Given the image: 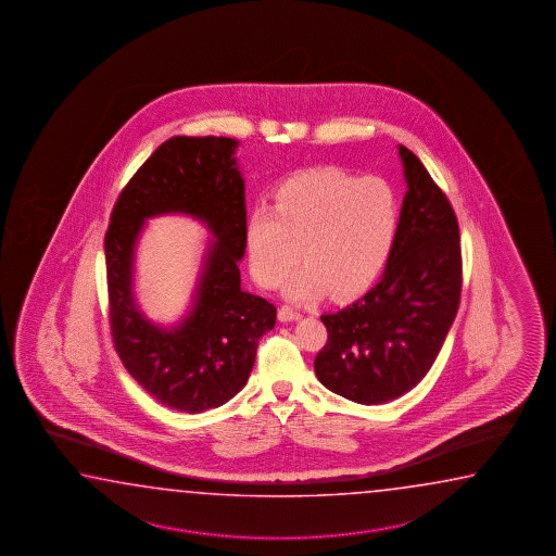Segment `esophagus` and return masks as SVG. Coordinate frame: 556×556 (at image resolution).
I'll list each match as a JSON object with an SVG mask.
<instances>
[{"instance_id": "34e87169", "label": "esophagus", "mask_w": 556, "mask_h": 556, "mask_svg": "<svg viewBox=\"0 0 556 556\" xmlns=\"http://www.w3.org/2000/svg\"><path fill=\"white\" fill-rule=\"evenodd\" d=\"M278 317H280V321H294V319H300L302 314H300L295 307H292V305H280Z\"/></svg>"}]
</instances>
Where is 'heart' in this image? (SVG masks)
Returning a JSON list of instances; mask_svg holds the SVG:
<instances>
[{
  "instance_id": "obj_1",
  "label": "heart",
  "mask_w": 556,
  "mask_h": 556,
  "mask_svg": "<svg viewBox=\"0 0 556 556\" xmlns=\"http://www.w3.org/2000/svg\"><path fill=\"white\" fill-rule=\"evenodd\" d=\"M399 227L401 201L389 181L333 165L309 167L276 189L273 207L254 208L247 218L249 268L273 290L300 256L304 266L286 283V294L351 298L381 274Z\"/></svg>"
}]
</instances>
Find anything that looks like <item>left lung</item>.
Here are the masks:
<instances>
[{"mask_svg": "<svg viewBox=\"0 0 556 556\" xmlns=\"http://www.w3.org/2000/svg\"><path fill=\"white\" fill-rule=\"evenodd\" d=\"M399 153L408 191L381 282L321 316L327 341L314 361L317 379L353 403H389L422 381L462 294L456 213L422 162L404 146Z\"/></svg>", "mask_w": 556, "mask_h": 556, "instance_id": "8db88e82", "label": "left lung"}]
</instances>
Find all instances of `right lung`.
<instances>
[{
	"instance_id": "1",
	"label": "right lung",
	"mask_w": 556,
	"mask_h": 556,
	"mask_svg": "<svg viewBox=\"0 0 556 556\" xmlns=\"http://www.w3.org/2000/svg\"><path fill=\"white\" fill-rule=\"evenodd\" d=\"M237 146L223 136L169 138L122 189L104 237L116 353L142 389L179 413H203L230 401L251 377L258 339L276 324L270 302L240 290L247 207ZM165 212L199 217L216 237L194 307L172 330L146 320L130 294L142 220Z\"/></svg>"
}]
</instances>
